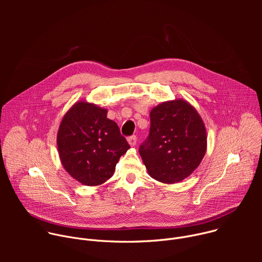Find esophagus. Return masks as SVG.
<instances>
[{"label": "esophagus", "instance_id": "34e87169", "mask_svg": "<svg viewBox=\"0 0 262 262\" xmlns=\"http://www.w3.org/2000/svg\"><path fill=\"white\" fill-rule=\"evenodd\" d=\"M127 142H128V144H129L132 147H134V146L136 145V143H137V137H136V136L128 137V138H127Z\"/></svg>", "mask_w": 262, "mask_h": 262}]
</instances>
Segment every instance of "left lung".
<instances>
[{"mask_svg":"<svg viewBox=\"0 0 262 262\" xmlns=\"http://www.w3.org/2000/svg\"><path fill=\"white\" fill-rule=\"evenodd\" d=\"M150 123L139 149L148 174L167 184L189 177L207 148L206 128L197 110L181 98L164 101L150 111Z\"/></svg>","mask_w":262,"mask_h":262,"instance_id":"obj_1","label":"left lung"}]
</instances>
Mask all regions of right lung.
<instances>
[{
	"label": "right lung",
	"instance_id": "right-lung-1",
	"mask_svg": "<svg viewBox=\"0 0 262 262\" xmlns=\"http://www.w3.org/2000/svg\"><path fill=\"white\" fill-rule=\"evenodd\" d=\"M107 110L87 100L74 103L64 114L57 146L65 171L84 185L102 184L113 176L129 145Z\"/></svg>",
	"mask_w": 262,
	"mask_h": 262
}]
</instances>
